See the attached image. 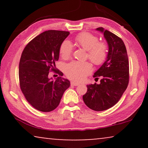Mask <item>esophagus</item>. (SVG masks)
Listing matches in <instances>:
<instances>
[{"instance_id":"esophagus-1","label":"esophagus","mask_w":148,"mask_h":148,"mask_svg":"<svg viewBox=\"0 0 148 148\" xmlns=\"http://www.w3.org/2000/svg\"><path fill=\"white\" fill-rule=\"evenodd\" d=\"M71 85L73 86H79V83H77L75 82H71Z\"/></svg>"}]
</instances>
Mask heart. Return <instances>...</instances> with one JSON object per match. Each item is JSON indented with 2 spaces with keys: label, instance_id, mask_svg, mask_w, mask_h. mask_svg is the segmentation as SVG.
Here are the masks:
<instances>
[{
  "label": "heart",
  "instance_id": "b5f03b06",
  "mask_svg": "<svg viewBox=\"0 0 148 148\" xmlns=\"http://www.w3.org/2000/svg\"><path fill=\"white\" fill-rule=\"evenodd\" d=\"M78 46L88 51L89 59L96 65L102 64L107 57L108 48L106 44L98 42V38L89 33H82L75 38ZM73 46L68 40L62 42L60 47V54L63 59H68L71 55ZM90 62L73 61L65 66L66 75L71 79L81 82L92 72Z\"/></svg>",
  "mask_w": 148,
  "mask_h": 148
}]
</instances>
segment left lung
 Segmentation results:
<instances>
[{"label": "left lung", "mask_w": 148, "mask_h": 148, "mask_svg": "<svg viewBox=\"0 0 148 148\" xmlns=\"http://www.w3.org/2000/svg\"><path fill=\"white\" fill-rule=\"evenodd\" d=\"M108 44V50L104 63L96 72L94 77L100 84L87 85L88 91L83 96L86 106L95 111L106 110L116 104L129 84V65L126 47L120 38L103 27L96 28Z\"/></svg>", "instance_id": "obj_1"}]
</instances>
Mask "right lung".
Wrapping results in <instances>:
<instances>
[{
    "label": "right lung",
    "instance_id": "right-lung-1",
    "mask_svg": "<svg viewBox=\"0 0 148 148\" xmlns=\"http://www.w3.org/2000/svg\"><path fill=\"white\" fill-rule=\"evenodd\" d=\"M69 32L48 30L30 41L21 54L19 66L20 88L27 102L42 112H50L58 106L70 82L62 77L56 70L60 47ZM54 70L60 76L53 80L49 71Z\"/></svg>",
    "mask_w": 148,
    "mask_h": 148
}]
</instances>
